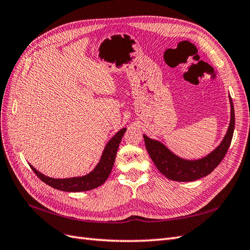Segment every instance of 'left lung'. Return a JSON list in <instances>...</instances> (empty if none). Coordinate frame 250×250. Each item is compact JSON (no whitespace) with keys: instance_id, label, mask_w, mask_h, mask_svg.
Wrapping results in <instances>:
<instances>
[{"instance_id":"1","label":"left lung","mask_w":250,"mask_h":250,"mask_svg":"<svg viewBox=\"0 0 250 250\" xmlns=\"http://www.w3.org/2000/svg\"><path fill=\"white\" fill-rule=\"evenodd\" d=\"M230 101V123L223 141L213 152L197 161H187L173 154L171 151L158 141L151 140L144 135L146 149L156 168L164 175L176 181H194L213 172L222 162L230 146L234 130V110L231 98Z\"/></svg>"}]
</instances>
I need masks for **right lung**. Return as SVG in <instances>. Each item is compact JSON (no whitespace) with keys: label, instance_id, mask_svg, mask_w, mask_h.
Here are the masks:
<instances>
[{"label":"right lung","instance_id":"1","mask_svg":"<svg viewBox=\"0 0 250 250\" xmlns=\"http://www.w3.org/2000/svg\"><path fill=\"white\" fill-rule=\"evenodd\" d=\"M125 131L126 128H123V129H121L115 134V137L105 146L99 164L96 166V168L92 172L84 176L63 179L51 178L37 171L31 165H30V167H31L33 172L42 181L52 188H57V190L64 192H83L93 190V188L103 185L105 180L108 178L113 167V163H115L116 160L119 144L122 141Z\"/></svg>","mask_w":250,"mask_h":250}]
</instances>
